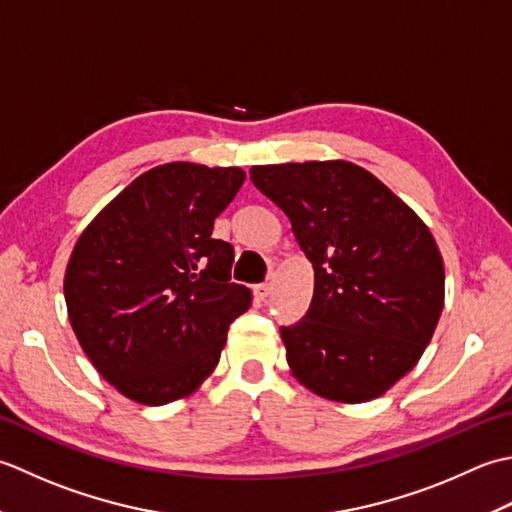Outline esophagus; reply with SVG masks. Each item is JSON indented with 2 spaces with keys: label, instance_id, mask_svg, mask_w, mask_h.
Here are the masks:
<instances>
[{
  "label": "esophagus",
  "instance_id": "34e87169",
  "mask_svg": "<svg viewBox=\"0 0 512 512\" xmlns=\"http://www.w3.org/2000/svg\"><path fill=\"white\" fill-rule=\"evenodd\" d=\"M269 294H271V280H267V283H260V285L254 287V296L260 298V300H265Z\"/></svg>",
  "mask_w": 512,
  "mask_h": 512
}]
</instances>
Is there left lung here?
<instances>
[{
    "instance_id": "8db88e82",
    "label": "left lung",
    "mask_w": 512,
    "mask_h": 512,
    "mask_svg": "<svg viewBox=\"0 0 512 512\" xmlns=\"http://www.w3.org/2000/svg\"><path fill=\"white\" fill-rule=\"evenodd\" d=\"M314 265L307 314L280 327L300 384L327 400L378 398L409 373L444 307V263L429 227L349 161L254 165Z\"/></svg>"
}]
</instances>
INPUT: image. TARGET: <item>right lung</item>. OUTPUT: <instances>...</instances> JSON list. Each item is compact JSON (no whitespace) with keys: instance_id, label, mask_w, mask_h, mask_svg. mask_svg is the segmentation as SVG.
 I'll return each instance as SVG.
<instances>
[{"instance_id":"obj_1","label":"right lung","mask_w":512,"mask_h":512,"mask_svg":"<svg viewBox=\"0 0 512 512\" xmlns=\"http://www.w3.org/2000/svg\"><path fill=\"white\" fill-rule=\"evenodd\" d=\"M245 172L165 163L103 207L72 249L64 296L95 369L134 402L190 395L214 371L252 291L232 283L234 247L214 218Z\"/></svg>"}]
</instances>
